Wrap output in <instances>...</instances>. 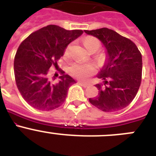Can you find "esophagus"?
Here are the masks:
<instances>
[{
	"label": "esophagus",
	"mask_w": 156,
	"mask_h": 156,
	"mask_svg": "<svg viewBox=\"0 0 156 156\" xmlns=\"http://www.w3.org/2000/svg\"><path fill=\"white\" fill-rule=\"evenodd\" d=\"M80 84L81 85V86H83V87H87L88 86H89V83H83V82H79Z\"/></svg>",
	"instance_id": "obj_1"
}]
</instances>
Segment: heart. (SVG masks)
<instances>
[{
  "label": "heart",
  "instance_id": "b5f03b06",
  "mask_svg": "<svg viewBox=\"0 0 156 156\" xmlns=\"http://www.w3.org/2000/svg\"><path fill=\"white\" fill-rule=\"evenodd\" d=\"M83 44L89 51L95 52L101 47V43L97 38L93 37H88L83 41ZM70 48L69 45L65 51V56L68 58L70 55ZM96 68L92 64H84V63L77 62L73 64L69 68V73L73 76L81 80H87L90 76L95 73Z\"/></svg>",
  "mask_w": 156,
  "mask_h": 156
}]
</instances>
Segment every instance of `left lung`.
<instances>
[{"label": "left lung", "mask_w": 156, "mask_h": 156, "mask_svg": "<svg viewBox=\"0 0 156 156\" xmlns=\"http://www.w3.org/2000/svg\"><path fill=\"white\" fill-rule=\"evenodd\" d=\"M88 35L97 37L107 52L105 63L98 78L102 83L96 84L97 97L89 101L107 112L126 108L137 94L141 82L142 57L133 41L108 28L84 30Z\"/></svg>", "instance_id": "obj_1"}]
</instances>
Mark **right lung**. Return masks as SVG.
<instances>
[{
	"instance_id": "right-lung-1",
	"label": "right lung",
	"mask_w": 156,
	"mask_h": 156,
	"mask_svg": "<svg viewBox=\"0 0 156 156\" xmlns=\"http://www.w3.org/2000/svg\"><path fill=\"white\" fill-rule=\"evenodd\" d=\"M83 33L49 25L30 34L19 45L14 61L16 85L32 107L49 111L64 103L69 88L76 80L62 71L59 82L51 83L48 72L51 66L58 68L57 61L66 47Z\"/></svg>"
}]
</instances>
